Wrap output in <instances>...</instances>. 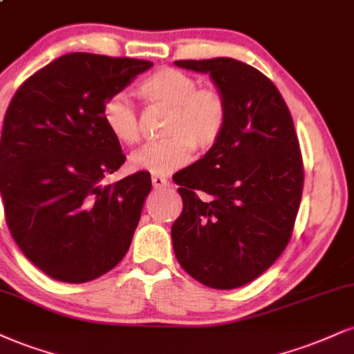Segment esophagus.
<instances>
[{"label":"esophagus","mask_w":354,"mask_h":354,"mask_svg":"<svg viewBox=\"0 0 354 354\" xmlns=\"http://www.w3.org/2000/svg\"><path fill=\"white\" fill-rule=\"evenodd\" d=\"M151 183H153V188H166V186H169V181L166 180L163 176H151Z\"/></svg>","instance_id":"1"}]
</instances>
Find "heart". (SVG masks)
<instances>
[{
  "label": "heart",
  "instance_id": "1",
  "mask_svg": "<svg viewBox=\"0 0 354 354\" xmlns=\"http://www.w3.org/2000/svg\"><path fill=\"white\" fill-rule=\"evenodd\" d=\"M140 93L151 104L171 109L161 142L147 143L130 155L138 171L166 176L188 163L191 151L209 150L223 135L227 105L214 88H199L198 80L178 69H160L140 85ZM102 120L110 135L123 145L140 138L135 102L127 92H115L102 107Z\"/></svg>",
  "mask_w": 354,
  "mask_h": 354
}]
</instances>
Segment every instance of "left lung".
<instances>
[{
	"instance_id": "1",
	"label": "left lung",
	"mask_w": 354,
	"mask_h": 354,
	"mask_svg": "<svg viewBox=\"0 0 354 354\" xmlns=\"http://www.w3.org/2000/svg\"><path fill=\"white\" fill-rule=\"evenodd\" d=\"M174 66L209 74L227 105L218 142L173 176L183 198L171 227L174 255L207 287H242L283 252L299 212L304 165L292 115L279 88L244 62L216 57Z\"/></svg>"
}]
</instances>
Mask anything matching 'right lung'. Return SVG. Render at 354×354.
<instances>
[{"label": "right lung", "mask_w": 354, "mask_h": 354, "mask_svg": "<svg viewBox=\"0 0 354 354\" xmlns=\"http://www.w3.org/2000/svg\"><path fill=\"white\" fill-rule=\"evenodd\" d=\"M150 61L61 55L18 88L0 140V193L16 244L37 269L67 283L112 270L131 244L151 191L150 173L102 180L125 161L102 107Z\"/></svg>", "instance_id": "right-lung-1"}]
</instances>
